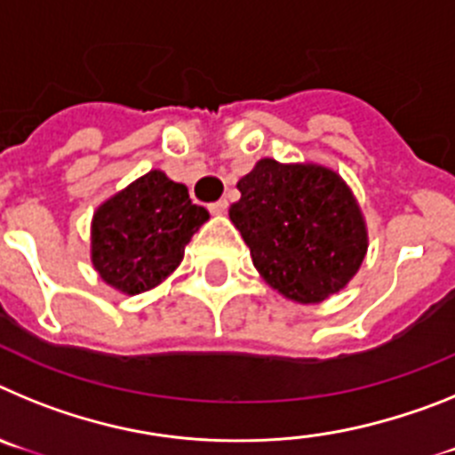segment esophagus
I'll return each mask as SVG.
<instances>
[{
    "label": "esophagus",
    "instance_id": "34e87169",
    "mask_svg": "<svg viewBox=\"0 0 455 455\" xmlns=\"http://www.w3.org/2000/svg\"><path fill=\"white\" fill-rule=\"evenodd\" d=\"M209 212L216 216L225 214V212H228V200H216V203H212L209 204Z\"/></svg>",
    "mask_w": 455,
    "mask_h": 455
}]
</instances>
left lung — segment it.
<instances>
[{
	"label": "left lung",
	"instance_id": "1",
	"mask_svg": "<svg viewBox=\"0 0 455 455\" xmlns=\"http://www.w3.org/2000/svg\"><path fill=\"white\" fill-rule=\"evenodd\" d=\"M236 188L230 219L273 289L307 305L347 287L367 255V228L337 172L262 159Z\"/></svg>",
	"mask_w": 455,
	"mask_h": 455
}]
</instances>
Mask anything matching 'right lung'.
<instances>
[{
	"label": "right lung",
	"mask_w": 455,
	"mask_h": 455,
	"mask_svg": "<svg viewBox=\"0 0 455 455\" xmlns=\"http://www.w3.org/2000/svg\"><path fill=\"white\" fill-rule=\"evenodd\" d=\"M207 219L184 184L150 171L95 212L92 267L118 291H148L178 268L184 246Z\"/></svg>",
	"instance_id": "add662e5"
}]
</instances>
